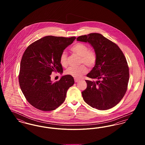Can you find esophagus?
I'll return each mask as SVG.
<instances>
[{
    "label": "esophagus",
    "mask_w": 145,
    "mask_h": 145,
    "mask_svg": "<svg viewBox=\"0 0 145 145\" xmlns=\"http://www.w3.org/2000/svg\"><path fill=\"white\" fill-rule=\"evenodd\" d=\"M79 81V79L74 78V82H75V83H77V82H78Z\"/></svg>",
    "instance_id": "34e87169"
}]
</instances>
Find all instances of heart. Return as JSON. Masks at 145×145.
Returning a JSON list of instances; mask_svg holds the SVG:
<instances>
[{"label": "heart", "instance_id": "1", "mask_svg": "<svg viewBox=\"0 0 145 145\" xmlns=\"http://www.w3.org/2000/svg\"><path fill=\"white\" fill-rule=\"evenodd\" d=\"M71 50L80 56V63H84L90 68L93 67L96 64L97 55L93 50H90L89 47L83 43H76L71 48ZM59 61L61 65L66 67L67 65V55L63 52L60 55ZM88 68L85 65L78 67H70L65 73L66 75L72 76L75 78H80L88 72Z\"/></svg>", "mask_w": 145, "mask_h": 145}]
</instances>
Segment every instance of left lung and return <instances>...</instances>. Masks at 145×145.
Returning a JSON list of instances; mask_svg holds the SVG:
<instances>
[{
    "mask_svg": "<svg viewBox=\"0 0 145 145\" xmlns=\"http://www.w3.org/2000/svg\"><path fill=\"white\" fill-rule=\"evenodd\" d=\"M76 40L89 43L97 55L96 64L86 76L97 81L85 80L83 99L98 110L113 108L124 97L129 82V67L123 52L116 43L98 33L80 36Z\"/></svg>",
    "mask_w": 145,
    "mask_h": 145,
    "instance_id": "8db88e82",
    "label": "left lung"
}]
</instances>
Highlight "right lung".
Returning <instances> with one entry per match:
<instances>
[{"label":"right lung","instance_id":"add662e5","mask_svg":"<svg viewBox=\"0 0 145 145\" xmlns=\"http://www.w3.org/2000/svg\"><path fill=\"white\" fill-rule=\"evenodd\" d=\"M76 37L47 36L30 44L21 59L18 76L21 90L28 102L44 111L54 110L65 101L68 89L74 80L72 76H62L52 83L53 72H63L59 57Z\"/></svg>","mask_w":145,"mask_h":145}]
</instances>
